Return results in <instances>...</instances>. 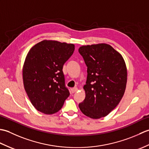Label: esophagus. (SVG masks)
Masks as SVG:
<instances>
[{
    "label": "esophagus",
    "instance_id": "1",
    "mask_svg": "<svg viewBox=\"0 0 149 149\" xmlns=\"http://www.w3.org/2000/svg\"><path fill=\"white\" fill-rule=\"evenodd\" d=\"M77 91V88L76 87L73 88H72V89H71V92H72V93H74L76 92Z\"/></svg>",
    "mask_w": 149,
    "mask_h": 149
}]
</instances>
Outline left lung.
Returning a JSON list of instances; mask_svg holds the SVG:
<instances>
[{
    "mask_svg": "<svg viewBox=\"0 0 149 149\" xmlns=\"http://www.w3.org/2000/svg\"><path fill=\"white\" fill-rule=\"evenodd\" d=\"M79 52L87 66L85 99L79 104L84 115L99 119L115 108L124 94L127 68L119 52L106 43L82 46Z\"/></svg>",
    "mask_w": 149,
    "mask_h": 149,
    "instance_id": "8db88e82",
    "label": "left lung"
}]
</instances>
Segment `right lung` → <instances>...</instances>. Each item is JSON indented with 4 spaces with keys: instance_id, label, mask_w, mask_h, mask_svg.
<instances>
[{
    "instance_id": "obj_1",
    "label": "right lung",
    "mask_w": 149,
    "mask_h": 149,
    "mask_svg": "<svg viewBox=\"0 0 149 149\" xmlns=\"http://www.w3.org/2000/svg\"><path fill=\"white\" fill-rule=\"evenodd\" d=\"M74 44L43 40L28 52L23 67V81L35 108L51 115L61 109L70 95L63 66L74 53Z\"/></svg>"
}]
</instances>
